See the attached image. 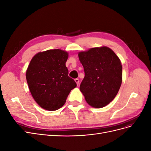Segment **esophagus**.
Wrapping results in <instances>:
<instances>
[{
    "label": "esophagus",
    "instance_id": "esophagus-1",
    "mask_svg": "<svg viewBox=\"0 0 151 151\" xmlns=\"http://www.w3.org/2000/svg\"><path fill=\"white\" fill-rule=\"evenodd\" d=\"M75 81H76V83H77V86H78V85H79V79H75Z\"/></svg>",
    "mask_w": 151,
    "mask_h": 151
}]
</instances>
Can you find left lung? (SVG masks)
<instances>
[{
  "label": "left lung",
  "mask_w": 151,
  "mask_h": 151,
  "mask_svg": "<svg viewBox=\"0 0 151 151\" xmlns=\"http://www.w3.org/2000/svg\"><path fill=\"white\" fill-rule=\"evenodd\" d=\"M78 55L84 70L80 90L86 101L94 108L106 106L115 98L122 84L119 58L106 47L91 48Z\"/></svg>",
  "instance_id": "obj_1"
}]
</instances>
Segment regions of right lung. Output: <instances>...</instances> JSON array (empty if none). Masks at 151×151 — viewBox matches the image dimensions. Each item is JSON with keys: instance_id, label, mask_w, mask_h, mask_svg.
I'll return each instance as SVG.
<instances>
[{"instance_id": "1", "label": "right lung", "mask_w": 151, "mask_h": 151, "mask_svg": "<svg viewBox=\"0 0 151 151\" xmlns=\"http://www.w3.org/2000/svg\"><path fill=\"white\" fill-rule=\"evenodd\" d=\"M68 53L59 49L37 53L31 59L26 77L32 96L42 108L57 110L77 86L65 66Z\"/></svg>"}]
</instances>
